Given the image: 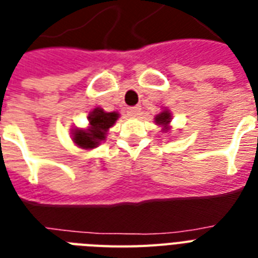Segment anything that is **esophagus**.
Returning a JSON list of instances; mask_svg holds the SVG:
<instances>
[{"instance_id": "1", "label": "esophagus", "mask_w": 258, "mask_h": 258, "mask_svg": "<svg viewBox=\"0 0 258 258\" xmlns=\"http://www.w3.org/2000/svg\"><path fill=\"white\" fill-rule=\"evenodd\" d=\"M141 112V108L140 106H133V108H129L127 109V113H129V116L132 117H137Z\"/></svg>"}]
</instances>
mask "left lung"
I'll return each mask as SVG.
<instances>
[{
  "label": "left lung",
  "mask_w": 258,
  "mask_h": 258,
  "mask_svg": "<svg viewBox=\"0 0 258 258\" xmlns=\"http://www.w3.org/2000/svg\"><path fill=\"white\" fill-rule=\"evenodd\" d=\"M170 121H172V113L169 109H162L161 112L154 117V122L156 125L162 127L161 132L164 133H168L170 131Z\"/></svg>",
  "instance_id": "left-lung-1"
}]
</instances>
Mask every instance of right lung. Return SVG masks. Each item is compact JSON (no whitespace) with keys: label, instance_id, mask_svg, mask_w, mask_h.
<instances>
[{"label":"right lung","instance_id":"1","mask_svg":"<svg viewBox=\"0 0 258 258\" xmlns=\"http://www.w3.org/2000/svg\"><path fill=\"white\" fill-rule=\"evenodd\" d=\"M119 114L117 112H105L102 108H94L89 113L86 127H76L72 131V141L84 150H92L106 140L109 129L116 123Z\"/></svg>","mask_w":258,"mask_h":258}]
</instances>
